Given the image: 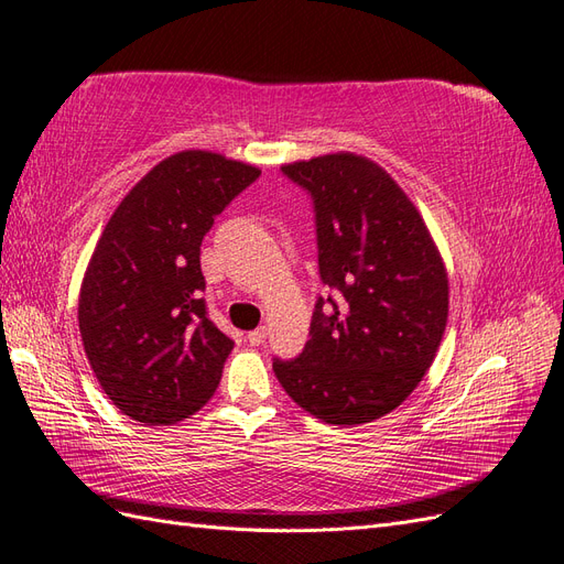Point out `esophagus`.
I'll use <instances>...</instances> for the list:
<instances>
[{"instance_id":"esophagus-1","label":"esophagus","mask_w":564,"mask_h":564,"mask_svg":"<svg viewBox=\"0 0 564 564\" xmlns=\"http://www.w3.org/2000/svg\"><path fill=\"white\" fill-rule=\"evenodd\" d=\"M246 339H249L251 347H260L265 341V327H258V329H251L249 335H246Z\"/></svg>"}]
</instances>
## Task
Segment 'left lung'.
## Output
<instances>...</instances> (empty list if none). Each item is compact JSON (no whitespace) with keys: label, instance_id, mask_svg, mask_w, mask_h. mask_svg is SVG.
<instances>
[{"label":"left lung","instance_id":"8db88e82","mask_svg":"<svg viewBox=\"0 0 564 564\" xmlns=\"http://www.w3.org/2000/svg\"><path fill=\"white\" fill-rule=\"evenodd\" d=\"M313 203L318 296L296 359H272L292 400L335 425L390 414L411 394L447 325V274L419 210L376 162L351 153L284 164Z\"/></svg>","mask_w":564,"mask_h":564}]
</instances>
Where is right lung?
I'll return each instance as SVG.
<instances>
[{
  "label": "right lung",
  "mask_w": 564,
  "mask_h": 564,
  "mask_svg": "<svg viewBox=\"0 0 564 564\" xmlns=\"http://www.w3.org/2000/svg\"><path fill=\"white\" fill-rule=\"evenodd\" d=\"M260 170L186 150L150 170L95 246L78 299L86 356L105 394L143 425L188 419L210 400L229 351L200 296V243Z\"/></svg>",
  "instance_id": "obj_1"
}]
</instances>
